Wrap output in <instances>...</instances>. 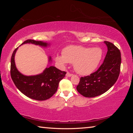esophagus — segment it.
Returning <instances> with one entry per match:
<instances>
[{
	"label": "esophagus",
	"instance_id": "34e87169",
	"mask_svg": "<svg viewBox=\"0 0 133 133\" xmlns=\"http://www.w3.org/2000/svg\"><path fill=\"white\" fill-rule=\"evenodd\" d=\"M66 75L67 77H71V76H73V74H71V73H69V72H67V73H66Z\"/></svg>",
	"mask_w": 133,
	"mask_h": 133
}]
</instances>
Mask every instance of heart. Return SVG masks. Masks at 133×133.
<instances>
[{
  "instance_id": "heart-1",
  "label": "heart",
  "mask_w": 133,
  "mask_h": 133,
  "mask_svg": "<svg viewBox=\"0 0 133 133\" xmlns=\"http://www.w3.org/2000/svg\"><path fill=\"white\" fill-rule=\"evenodd\" d=\"M103 56V51L100 48L71 45L63 50V55L56 56L55 60L61 67H65L69 63H73L78 73L89 75L97 68Z\"/></svg>"
}]
</instances>
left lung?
Wrapping results in <instances>:
<instances>
[{"label":"left lung","instance_id":"left-lung-1","mask_svg":"<svg viewBox=\"0 0 133 133\" xmlns=\"http://www.w3.org/2000/svg\"><path fill=\"white\" fill-rule=\"evenodd\" d=\"M107 52L103 64L90 76L82 77L77 85V91L85 97H94L104 93L113 85L120 75L121 53L116 46L104 41Z\"/></svg>","mask_w":133,"mask_h":133}]
</instances>
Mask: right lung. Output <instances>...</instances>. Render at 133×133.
Returning a JSON list of instances; mask_svg holds the SVG:
<instances>
[{"mask_svg": "<svg viewBox=\"0 0 133 133\" xmlns=\"http://www.w3.org/2000/svg\"><path fill=\"white\" fill-rule=\"evenodd\" d=\"M31 43L46 48L50 44L42 41L27 40L23 43ZM16 48L11 57L10 75L13 83L17 88L26 96L39 101L48 100L57 91L60 81L65 77L66 72L62 71L55 66L46 67L42 73L34 76H25L18 71L15 62ZM49 62H51L49 56Z\"/></svg>", "mask_w": 133, "mask_h": 133, "instance_id": "1", "label": "right lung"}]
</instances>
